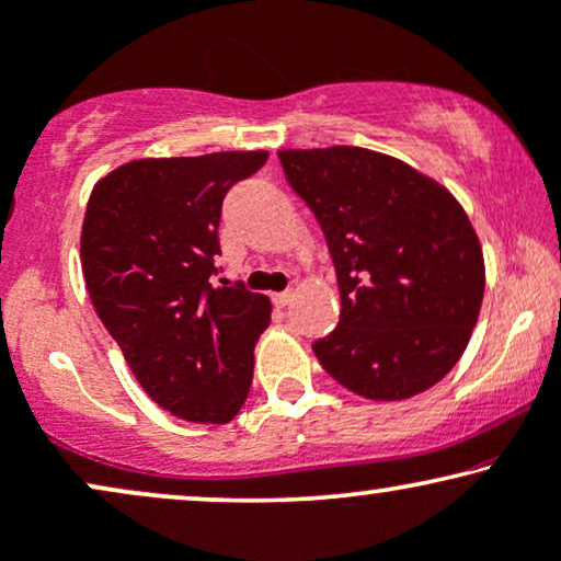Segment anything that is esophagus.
Wrapping results in <instances>:
<instances>
[{
    "instance_id": "esophagus-1",
    "label": "esophagus",
    "mask_w": 561,
    "mask_h": 561,
    "mask_svg": "<svg viewBox=\"0 0 561 561\" xmlns=\"http://www.w3.org/2000/svg\"><path fill=\"white\" fill-rule=\"evenodd\" d=\"M272 300H274L276 308H287V305L293 302V293H274Z\"/></svg>"
}]
</instances>
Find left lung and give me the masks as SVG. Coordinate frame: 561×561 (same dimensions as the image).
<instances>
[{
	"instance_id": "obj_1",
	"label": "left lung",
	"mask_w": 561,
	"mask_h": 561,
	"mask_svg": "<svg viewBox=\"0 0 561 561\" xmlns=\"http://www.w3.org/2000/svg\"><path fill=\"white\" fill-rule=\"evenodd\" d=\"M329 243L342 318L313 344L323 370L370 401H403L448 375L484 300V253L443 183L365 147L276 152Z\"/></svg>"
}]
</instances>
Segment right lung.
Here are the masks:
<instances>
[{
  "instance_id": "obj_1",
  "label": "right lung",
  "mask_w": 561,
  "mask_h": 561,
  "mask_svg": "<svg viewBox=\"0 0 561 561\" xmlns=\"http://www.w3.org/2000/svg\"><path fill=\"white\" fill-rule=\"evenodd\" d=\"M266 150L141 158L92 186L80 259L88 295L134 378L173 416L225 424L253 380V346L272 321L266 295L211 282L230 186Z\"/></svg>"
}]
</instances>
